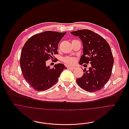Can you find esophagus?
<instances>
[{"mask_svg":"<svg viewBox=\"0 0 129 129\" xmlns=\"http://www.w3.org/2000/svg\"><path fill=\"white\" fill-rule=\"evenodd\" d=\"M68 68V69H70V70H73L75 69V68L74 67H69Z\"/></svg>","mask_w":129,"mask_h":129,"instance_id":"1","label":"esophagus"}]
</instances>
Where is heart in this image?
Masks as SVG:
<instances>
[{
  "label": "heart",
  "mask_w": 129,
  "mask_h": 129,
  "mask_svg": "<svg viewBox=\"0 0 129 129\" xmlns=\"http://www.w3.org/2000/svg\"><path fill=\"white\" fill-rule=\"evenodd\" d=\"M75 58L73 57H65L63 59V61L69 64H73L75 62Z\"/></svg>",
  "instance_id": "obj_1"
}]
</instances>
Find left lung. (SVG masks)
<instances>
[{"label": "left lung", "instance_id": "left-lung-1", "mask_svg": "<svg viewBox=\"0 0 129 129\" xmlns=\"http://www.w3.org/2000/svg\"><path fill=\"white\" fill-rule=\"evenodd\" d=\"M79 38L83 45V54L79 64H91L88 71L84 70L81 78L76 79L78 85L88 92L101 90L108 81L114 63L111 48L100 35L88 29L72 31Z\"/></svg>", "mask_w": 129, "mask_h": 129}]
</instances>
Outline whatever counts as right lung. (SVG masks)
<instances>
[{"instance_id": "obj_1", "label": "right lung", "mask_w": 129, "mask_h": 129, "mask_svg": "<svg viewBox=\"0 0 129 129\" xmlns=\"http://www.w3.org/2000/svg\"><path fill=\"white\" fill-rule=\"evenodd\" d=\"M46 31L30 38L23 46L20 64L23 77L31 87L38 91L47 90L55 85L61 73L67 67L62 63L52 69L46 61L58 54V44L66 34Z\"/></svg>"}]
</instances>
